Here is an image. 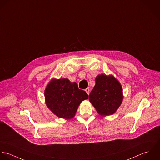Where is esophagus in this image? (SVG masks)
<instances>
[{
	"label": "esophagus",
	"mask_w": 160,
	"mask_h": 160,
	"mask_svg": "<svg viewBox=\"0 0 160 160\" xmlns=\"http://www.w3.org/2000/svg\"><path fill=\"white\" fill-rule=\"evenodd\" d=\"M90 88H86V89H85V92H87V93L88 95H89V93H90Z\"/></svg>",
	"instance_id": "34e87169"
}]
</instances>
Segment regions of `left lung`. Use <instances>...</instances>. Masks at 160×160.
<instances>
[{"label":"left lung","mask_w":160,"mask_h":160,"mask_svg":"<svg viewBox=\"0 0 160 160\" xmlns=\"http://www.w3.org/2000/svg\"><path fill=\"white\" fill-rule=\"evenodd\" d=\"M96 84L92 90L89 100L101 116L113 114L123 99L122 88L119 82L112 75H98Z\"/></svg>","instance_id":"obj_1"}]
</instances>
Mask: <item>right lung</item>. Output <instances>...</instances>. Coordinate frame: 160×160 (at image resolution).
Returning <instances> with one entry per match:
<instances>
[{"mask_svg":"<svg viewBox=\"0 0 160 160\" xmlns=\"http://www.w3.org/2000/svg\"><path fill=\"white\" fill-rule=\"evenodd\" d=\"M45 101L48 108L58 117L73 118L81 102L88 99V94L78 87L75 82L67 78L52 79L47 85Z\"/></svg>","mask_w":160,"mask_h":160,"instance_id":"obj_1","label":"right lung"}]
</instances>
